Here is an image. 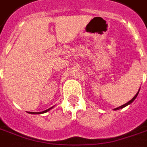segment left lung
<instances>
[{"instance_id":"left-lung-1","label":"left lung","mask_w":147,"mask_h":147,"mask_svg":"<svg viewBox=\"0 0 147 147\" xmlns=\"http://www.w3.org/2000/svg\"><path fill=\"white\" fill-rule=\"evenodd\" d=\"M139 91H140V88H139V90H138V92H137V93H136V95H134V97H133V98H131V100H130V101H129V102H127V103H125V104H123V105L120 106V107H116V108H115V109H114V111H117V110L122 109V108H123V107H127V106H128V105H129V104H131V102H134V99H135V98H136V97H137V96H138V93H139Z\"/></svg>"}]
</instances>
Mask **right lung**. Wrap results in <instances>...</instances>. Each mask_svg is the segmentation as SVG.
<instances>
[{"label":"right lung","mask_w":147,"mask_h":147,"mask_svg":"<svg viewBox=\"0 0 147 147\" xmlns=\"http://www.w3.org/2000/svg\"><path fill=\"white\" fill-rule=\"evenodd\" d=\"M53 108V107H52L51 108H49V109H47V110H45V111H40V112H30V111H28V114H32V115H36V114H43V113H46V112H48L49 111H50L51 109H52Z\"/></svg>","instance_id":"right-lung-1"}]
</instances>
